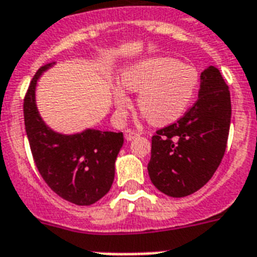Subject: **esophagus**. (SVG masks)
Listing matches in <instances>:
<instances>
[{
	"label": "esophagus",
	"instance_id": "obj_1",
	"mask_svg": "<svg viewBox=\"0 0 257 257\" xmlns=\"http://www.w3.org/2000/svg\"><path fill=\"white\" fill-rule=\"evenodd\" d=\"M137 137H139V134L137 131L130 130V128H127V130L124 131V138H126V141H133V139L137 138Z\"/></svg>",
	"mask_w": 257,
	"mask_h": 257
}]
</instances>
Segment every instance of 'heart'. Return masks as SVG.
I'll list each match as a JSON object with an SVG mask.
<instances>
[{
    "mask_svg": "<svg viewBox=\"0 0 257 257\" xmlns=\"http://www.w3.org/2000/svg\"><path fill=\"white\" fill-rule=\"evenodd\" d=\"M199 79L194 66L168 57L145 59L122 75L123 86L138 94L139 110L155 126L183 116L196 95ZM114 102L119 114H124L131 106V99L120 87L114 90Z\"/></svg>",
    "mask_w": 257,
    "mask_h": 257,
    "instance_id": "1",
    "label": "heart"
}]
</instances>
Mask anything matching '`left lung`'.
Wrapping results in <instances>:
<instances>
[{
  "mask_svg": "<svg viewBox=\"0 0 257 257\" xmlns=\"http://www.w3.org/2000/svg\"><path fill=\"white\" fill-rule=\"evenodd\" d=\"M198 96L178 122L158 130L151 141L150 179L172 198L200 190L217 170L227 147L231 96L215 66L200 74Z\"/></svg>",
  "mask_w": 257,
  "mask_h": 257,
  "instance_id": "obj_1",
  "label": "left lung"
}]
</instances>
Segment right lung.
Instances as JSON below:
<instances>
[{"label":"right lung","mask_w":257,"mask_h":257,"mask_svg":"<svg viewBox=\"0 0 257 257\" xmlns=\"http://www.w3.org/2000/svg\"><path fill=\"white\" fill-rule=\"evenodd\" d=\"M54 63L40 67L29 85L24 99L26 135L37 168L47 186L67 202L90 206L111 188L123 134L86 128L66 135L47 126L37 108L36 87L42 73Z\"/></svg>","instance_id":"right-lung-1"}]
</instances>
